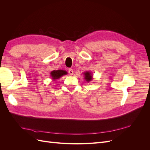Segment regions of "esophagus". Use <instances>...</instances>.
Returning <instances> with one entry per match:
<instances>
[{
  "label": "esophagus",
  "instance_id": "esophagus-1",
  "mask_svg": "<svg viewBox=\"0 0 150 150\" xmlns=\"http://www.w3.org/2000/svg\"><path fill=\"white\" fill-rule=\"evenodd\" d=\"M68 72H69V74H71V75H72L74 74V71H73V70H72V69H69V71H68Z\"/></svg>",
  "mask_w": 150,
  "mask_h": 150
}]
</instances>
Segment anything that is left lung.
Listing matches in <instances>:
<instances>
[{
	"label": "left lung",
	"mask_w": 150,
	"mask_h": 150,
	"mask_svg": "<svg viewBox=\"0 0 150 150\" xmlns=\"http://www.w3.org/2000/svg\"><path fill=\"white\" fill-rule=\"evenodd\" d=\"M84 74V79L87 81L88 83H89L90 81H91L93 79V75L91 74V72L89 71H86L85 72H83Z\"/></svg>",
	"instance_id": "obj_1"
}]
</instances>
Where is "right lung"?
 <instances>
[{"instance_id": "obj_1", "label": "right lung", "mask_w": 150, "mask_h": 150, "mask_svg": "<svg viewBox=\"0 0 150 150\" xmlns=\"http://www.w3.org/2000/svg\"><path fill=\"white\" fill-rule=\"evenodd\" d=\"M66 74H67V72L66 71L59 69L51 71V73H50V76L51 77V78L53 81H55L57 79H59L62 76Z\"/></svg>"}]
</instances>
